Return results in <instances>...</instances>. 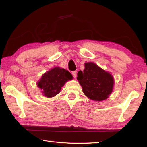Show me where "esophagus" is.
<instances>
[{
  "label": "esophagus",
  "instance_id": "obj_1",
  "mask_svg": "<svg viewBox=\"0 0 147 147\" xmlns=\"http://www.w3.org/2000/svg\"><path fill=\"white\" fill-rule=\"evenodd\" d=\"M77 71H73L72 72V75L74 78H76L77 77Z\"/></svg>",
  "mask_w": 147,
  "mask_h": 147
}]
</instances>
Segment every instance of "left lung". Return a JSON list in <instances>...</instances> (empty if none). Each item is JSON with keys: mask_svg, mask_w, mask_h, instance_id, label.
Masks as SVG:
<instances>
[{"mask_svg": "<svg viewBox=\"0 0 147 147\" xmlns=\"http://www.w3.org/2000/svg\"><path fill=\"white\" fill-rule=\"evenodd\" d=\"M84 67L83 72L80 70L77 77L84 94L96 101L108 98L112 92L114 83L112 75L93 63H85Z\"/></svg>", "mask_w": 147, "mask_h": 147, "instance_id": "obj_1", "label": "left lung"}]
</instances>
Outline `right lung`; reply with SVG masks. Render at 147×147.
Instances as JSON below:
<instances>
[{"label": "right lung", "instance_id": "add662e5", "mask_svg": "<svg viewBox=\"0 0 147 147\" xmlns=\"http://www.w3.org/2000/svg\"><path fill=\"white\" fill-rule=\"evenodd\" d=\"M72 78V75L69 71L55 67L42 75L37 86L42 90L44 96L53 97L60 92L66 82Z\"/></svg>", "mask_w": 147, "mask_h": 147}]
</instances>
